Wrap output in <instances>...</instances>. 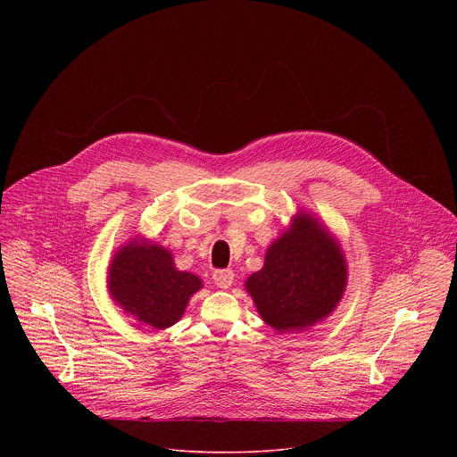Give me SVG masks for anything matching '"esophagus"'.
Instances as JSON below:
<instances>
[{
	"label": "esophagus",
	"instance_id": "1",
	"mask_svg": "<svg viewBox=\"0 0 457 457\" xmlns=\"http://www.w3.org/2000/svg\"><path fill=\"white\" fill-rule=\"evenodd\" d=\"M235 280V273L231 270H219L213 273V282L220 289H229Z\"/></svg>",
	"mask_w": 457,
	"mask_h": 457
}]
</instances>
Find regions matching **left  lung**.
I'll list each match as a JSON object with an SVG mask.
<instances>
[{
	"label": "left lung",
	"instance_id": "8db88e82",
	"mask_svg": "<svg viewBox=\"0 0 457 457\" xmlns=\"http://www.w3.org/2000/svg\"><path fill=\"white\" fill-rule=\"evenodd\" d=\"M347 264L338 240L309 213L270 245L264 268L245 280L258 314L278 333L312 328L340 303Z\"/></svg>",
	"mask_w": 457,
	"mask_h": 457
}]
</instances>
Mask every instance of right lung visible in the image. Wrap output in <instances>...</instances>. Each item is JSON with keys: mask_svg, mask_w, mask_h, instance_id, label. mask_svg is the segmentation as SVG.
Listing matches in <instances>:
<instances>
[{"mask_svg": "<svg viewBox=\"0 0 457 457\" xmlns=\"http://www.w3.org/2000/svg\"><path fill=\"white\" fill-rule=\"evenodd\" d=\"M203 287L197 275L179 271L173 254L146 238H132L113 254L108 268L112 300L154 329L177 323L193 293Z\"/></svg>", "mask_w": 457, "mask_h": 457, "instance_id": "obj_1", "label": "right lung"}]
</instances>
